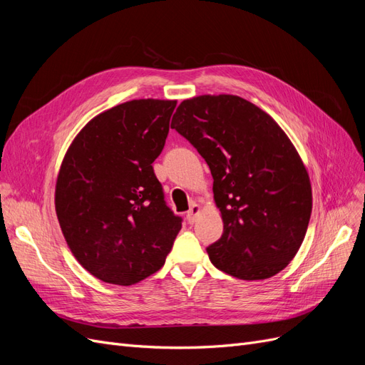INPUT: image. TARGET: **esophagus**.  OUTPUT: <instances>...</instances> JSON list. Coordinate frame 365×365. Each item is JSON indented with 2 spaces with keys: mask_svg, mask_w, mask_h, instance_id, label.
<instances>
[{
  "mask_svg": "<svg viewBox=\"0 0 365 365\" xmlns=\"http://www.w3.org/2000/svg\"><path fill=\"white\" fill-rule=\"evenodd\" d=\"M200 213H201V207L197 205V204H192V205H190V210H189V212H187V215H185V217H187V220H189L190 224H193L195 220H196V217L200 216Z\"/></svg>",
  "mask_w": 365,
  "mask_h": 365,
  "instance_id": "1",
  "label": "esophagus"
}]
</instances>
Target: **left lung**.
Here are the masks:
<instances>
[{
    "label": "left lung",
    "instance_id": "obj_1",
    "mask_svg": "<svg viewBox=\"0 0 365 365\" xmlns=\"http://www.w3.org/2000/svg\"><path fill=\"white\" fill-rule=\"evenodd\" d=\"M207 161L224 233L207 248L215 267L264 280L288 267L312 213V187L284 130L239 96L187 98L172 118Z\"/></svg>",
    "mask_w": 365,
    "mask_h": 365
}]
</instances>
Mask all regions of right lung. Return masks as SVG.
Here are the masks:
<instances>
[{
  "label": "right lung",
  "instance_id": "right-lung-1",
  "mask_svg": "<svg viewBox=\"0 0 365 365\" xmlns=\"http://www.w3.org/2000/svg\"><path fill=\"white\" fill-rule=\"evenodd\" d=\"M176 101L138 98L96 115L70 145L54 207L73 256L96 279L130 286L161 269L181 230L152 163Z\"/></svg>",
  "mask_w": 365,
  "mask_h": 365
}]
</instances>
